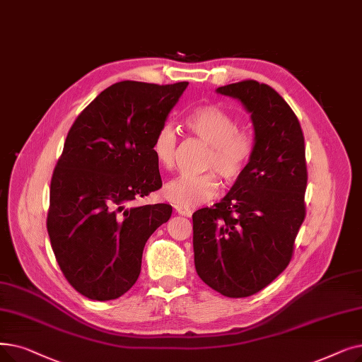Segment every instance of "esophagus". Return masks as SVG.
Returning a JSON list of instances; mask_svg holds the SVG:
<instances>
[{
	"label": "esophagus",
	"mask_w": 362,
	"mask_h": 362,
	"mask_svg": "<svg viewBox=\"0 0 362 362\" xmlns=\"http://www.w3.org/2000/svg\"><path fill=\"white\" fill-rule=\"evenodd\" d=\"M175 211H176L177 214H180V216H186V217L192 216V210H191V209L182 207V206H175Z\"/></svg>",
	"instance_id": "34e87169"
}]
</instances>
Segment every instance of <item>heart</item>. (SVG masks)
<instances>
[{"mask_svg": "<svg viewBox=\"0 0 362 362\" xmlns=\"http://www.w3.org/2000/svg\"><path fill=\"white\" fill-rule=\"evenodd\" d=\"M186 129L209 145L202 168L209 173L198 176H179L164 187V197L176 206L195 207L213 199L218 192L220 176L225 183L237 182L255 152V140L248 132L237 129V122L217 105H202L186 115ZM151 151L160 167L171 170L176 164L177 134L165 122L156 130Z\"/></svg>", "mask_w": 362, "mask_h": 362, "instance_id": "heart-1", "label": "heart"}]
</instances>
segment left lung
<instances>
[{"label":"left lung","instance_id":"left-lung-1","mask_svg":"<svg viewBox=\"0 0 362 362\" xmlns=\"http://www.w3.org/2000/svg\"><path fill=\"white\" fill-rule=\"evenodd\" d=\"M217 93L245 106L256 142L226 197L192 214L195 268L209 287L238 298L269 286L293 257L306 216L305 137L293 109L268 84L244 80Z\"/></svg>","mask_w":362,"mask_h":362}]
</instances>
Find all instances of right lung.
<instances>
[{"label": "right lung", "instance_id": "add662e5", "mask_svg": "<svg viewBox=\"0 0 362 362\" xmlns=\"http://www.w3.org/2000/svg\"><path fill=\"white\" fill-rule=\"evenodd\" d=\"M187 83L121 81L76 117L50 183L47 230L62 274L91 300L127 293L144 247L171 216L168 204L134 206L163 186L151 145Z\"/></svg>", "mask_w": 362, "mask_h": 362}]
</instances>
